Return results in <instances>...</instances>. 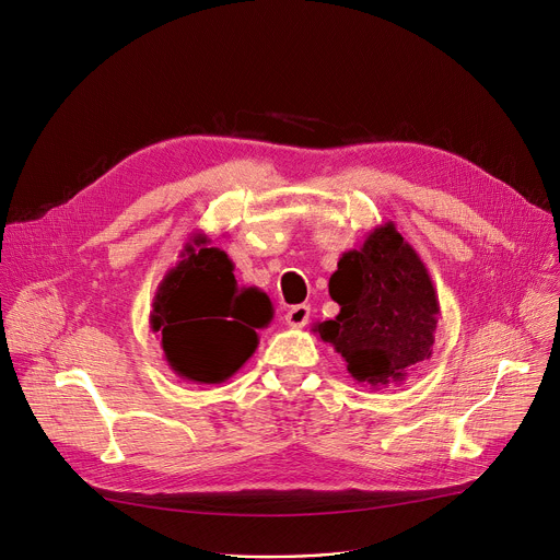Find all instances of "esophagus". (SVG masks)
<instances>
[{
  "label": "esophagus",
  "instance_id": "obj_1",
  "mask_svg": "<svg viewBox=\"0 0 560 560\" xmlns=\"http://www.w3.org/2000/svg\"><path fill=\"white\" fill-rule=\"evenodd\" d=\"M311 319V308L303 306V303H299V306H292L288 313H285V324L290 328H303L308 324Z\"/></svg>",
  "mask_w": 560,
  "mask_h": 560
}]
</instances>
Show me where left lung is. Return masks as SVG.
<instances>
[{
	"mask_svg": "<svg viewBox=\"0 0 560 560\" xmlns=\"http://www.w3.org/2000/svg\"><path fill=\"white\" fill-rule=\"evenodd\" d=\"M328 292L339 315L313 330L341 354L358 384H397L433 354L440 301L420 254L393 221L341 254Z\"/></svg>",
	"mask_w": 560,
	"mask_h": 560,
	"instance_id": "obj_1",
	"label": "left lung"
}]
</instances>
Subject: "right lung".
I'll use <instances>...</instances> for the list:
<instances>
[{"label":"right lung","instance_id":"obj_1","mask_svg":"<svg viewBox=\"0 0 560 560\" xmlns=\"http://www.w3.org/2000/svg\"><path fill=\"white\" fill-rule=\"evenodd\" d=\"M272 322L259 288H238L234 264L208 234L196 232L163 277L149 313L170 369L194 384L230 380L259 346L254 328Z\"/></svg>","mask_w":560,"mask_h":560}]
</instances>
